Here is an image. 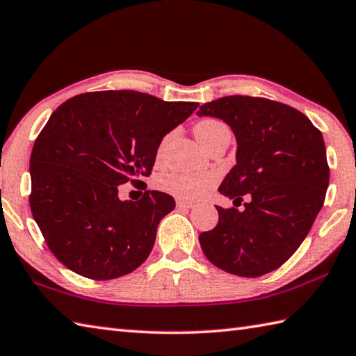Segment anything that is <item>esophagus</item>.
Listing matches in <instances>:
<instances>
[{
	"label": "esophagus",
	"mask_w": 356,
	"mask_h": 356,
	"mask_svg": "<svg viewBox=\"0 0 356 356\" xmlns=\"http://www.w3.org/2000/svg\"><path fill=\"white\" fill-rule=\"evenodd\" d=\"M176 208L177 209H190V208H193V203L184 202V200H177L176 202Z\"/></svg>",
	"instance_id": "1"
}]
</instances>
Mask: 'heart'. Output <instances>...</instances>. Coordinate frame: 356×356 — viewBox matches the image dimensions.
<instances>
[{
  "label": "heart",
  "mask_w": 356,
  "mask_h": 356,
  "mask_svg": "<svg viewBox=\"0 0 356 356\" xmlns=\"http://www.w3.org/2000/svg\"><path fill=\"white\" fill-rule=\"evenodd\" d=\"M229 131V128L218 119H202L194 127L197 139L205 145L220 133ZM217 184V176L213 172H168L157 179V186L179 200H197Z\"/></svg>",
  "instance_id": "b5f03b06"
}]
</instances>
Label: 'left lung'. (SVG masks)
Returning <instances> with one entry per match:
<instances>
[{"instance_id": "obj_1", "label": "left lung", "mask_w": 356, "mask_h": 356, "mask_svg": "<svg viewBox=\"0 0 356 356\" xmlns=\"http://www.w3.org/2000/svg\"><path fill=\"white\" fill-rule=\"evenodd\" d=\"M199 116L225 120L237 138V165L218 188L245 209L222 208L200 246L214 266L260 277L282 266L311 231L326 199L329 165L323 134L289 105L252 96H223Z\"/></svg>"}]
</instances>
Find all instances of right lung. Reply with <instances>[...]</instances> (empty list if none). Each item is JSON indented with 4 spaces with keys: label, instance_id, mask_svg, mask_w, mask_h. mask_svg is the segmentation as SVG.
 <instances>
[{
    "label": "right lung",
    "instance_id": "1",
    "mask_svg": "<svg viewBox=\"0 0 356 356\" xmlns=\"http://www.w3.org/2000/svg\"><path fill=\"white\" fill-rule=\"evenodd\" d=\"M197 102H165L148 93H82L59 105L30 156V209L45 243L65 268L92 280L130 274L148 259L157 225L176 202L145 191L119 199L153 170L163 136Z\"/></svg>",
    "mask_w": 356,
    "mask_h": 356
}]
</instances>
